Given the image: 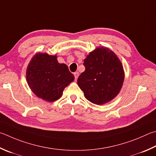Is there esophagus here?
<instances>
[{"label":"esophagus","mask_w":156,"mask_h":156,"mask_svg":"<svg viewBox=\"0 0 156 156\" xmlns=\"http://www.w3.org/2000/svg\"><path fill=\"white\" fill-rule=\"evenodd\" d=\"M73 75H74V76H75L76 80H77V78H78V76H79V73L78 72H75L74 73H73Z\"/></svg>","instance_id":"34e87169"}]
</instances>
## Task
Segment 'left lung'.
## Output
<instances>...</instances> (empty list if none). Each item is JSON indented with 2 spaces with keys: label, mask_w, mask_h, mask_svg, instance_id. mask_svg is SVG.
<instances>
[{
  "label": "left lung",
  "mask_w": 156,
  "mask_h": 156,
  "mask_svg": "<svg viewBox=\"0 0 156 156\" xmlns=\"http://www.w3.org/2000/svg\"><path fill=\"white\" fill-rule=\"evenodd\" d=\"M85 71L78 85L90 102L102 105L112 100L122 88L125 73L116 54L106 47H98L84 60Z\"/></svg>",
  "instance_id": "1"
}]
</instances>
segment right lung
<instances>
[{
    "label": "right lung",
    "instance_id": "add662e5",
    "mask_svg": "<svg viewBox=\"0 0 156 156\" xmlns=\"http://www.w3.org/2000/svg\"><path fill=\"white\" fill-rule=\"evenodd\" d=\"M26 77L34 94L48 102L58 100L65 88L74 80L68 67L58 63L57 56L41 52L35 54L31 58Z\"/></svg>",
    "mask_w": 156,
    "mask_h": 156
}]
</instances>
